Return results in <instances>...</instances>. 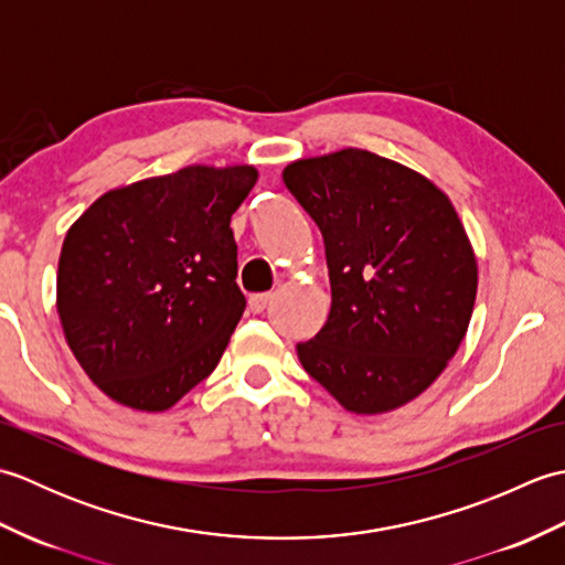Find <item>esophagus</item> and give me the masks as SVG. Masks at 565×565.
<instances>
[{
	"mask_svg": "<svg viewBox=\"0 0 565 565\" xmlns=\"http://www.w3.org/2000/svg\"><path fill=\"white\" fill-rule=\"evenodd\" d=\"M271 298H274L271 294H255V296H249V310H252V313H262V310L271 303Z\"/></svg>",
	"mask_w": 565,
	"mask_h": 565,
	"instance_id": "1",
	"label": "esophagus"
}]
</instances>
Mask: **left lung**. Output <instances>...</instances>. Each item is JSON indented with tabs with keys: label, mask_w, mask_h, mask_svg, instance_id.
Wrapping results in <instances>:
<instances>
[{
	"label": "left lung",
	"mask_w": 565,
	"mask_h": 565,
	"mask_svg": "<svg viewBox=\"0 0 565 565\" xmlns=\"http://www.w3.org/2000/svg\"><path fill=\"white\" fill-rule=\"evenodd\" d=\"M326 243L330 316L296 347L344 411L381 415L425 393L473 316L478 262L444 191L411 167L344 148L284 167Z\"/></svg>",
	"instance_id": "left-lung-1"
}]
</instances>
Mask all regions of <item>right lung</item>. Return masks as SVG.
I'll list each match as a JSON object with an SVG mask.
<instances>
[{"instance_id":"right-lung-1","label":"right lung","mask_w":565,"mask_h":565,"mask_svg":"<svg viewBox=\"0 0 565 565\" xmlns=\"http://www.w3.org/2000/svg\"><path fill=\"white\" fill-rule=\"evenodd\" d=\"M257 177L252 164H189L106 191L70 225L60 326L111 401L170 411L218 366L245 310L231 218Z\"/></svg>"}]
</instances>
